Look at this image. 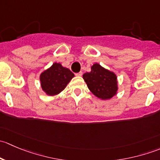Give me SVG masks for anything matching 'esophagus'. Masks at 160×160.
Returning a JSON list of instances; mask_svg holds the SVG:
<instances>
[{"label":"esophagus","instance_id":"esophagus-1","mask_svg":"<svg viewBox=\"0 0 160 160\" xmlns=\"http://www.w3.org/2000/svg\"><path fill=\"white\" fill-rule=\"evenodd\" d=\"M82 72H77V73H75V75L77 76V77H81L82 76Z\"/></svg>","mask_w":160,"mask_h":160}]
</instances>
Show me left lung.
<instances>
[{"label": "left lung", "instance_id": "obj_1", "mask_svg": "<svg viewBox=\"0 0 160 160\" xmlns=\"http://www.w3.org/2000/svg\"><path fill=\"white\" fill-rule=\"evenodd\" d=\"M83 78L90 91L98 98L107 100L116 94L118 86L115 74L98 63L92 66L91 71L83 74Z\"/></svg>", "mask_w": 160, "mask_h": 160}]
</instances>
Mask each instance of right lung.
Here are the masks:
<instances>
[{"label":"right lung","instance_id":"right-lung-1","mask_svg":"<svg viewBox=\"0 0 160 160\" xmlns=\"http://www.w3.org/2000/svg\"><path fill=\"white\" fill-rule=\"evenodd\" d=\"M73 77L74 74L68 68L55 62L40 76L42 88L50 96L56 95L66 88Z\"/></svg>","mask_w":160,"mask_h":160}]
</instances>
